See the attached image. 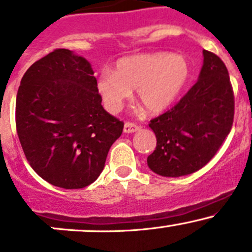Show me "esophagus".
Here are the masks:
<instances>
[{"instance_id": "34e87169", "label": "esophagus", "mask_w": 252, "mask_h": 252, "mask_svg": "<svg viewBox=\"0 0 252 252\" xmlns=\"http://www.w3.org/2000/svg\"><path fill=\"white\" fill-rule=\"evenodd\" d=\"M139 129H140V126H136L135 123H131V122H126V124H124V128H123V131L124 133H134V131H138Z\"/></svg>"}]
</instances>
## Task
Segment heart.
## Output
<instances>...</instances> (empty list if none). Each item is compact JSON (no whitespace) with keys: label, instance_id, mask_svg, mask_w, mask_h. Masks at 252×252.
<instances>
[{"label":"heart","instance_id":"obj_1","mask_svg":"<svg viewBox=\"0 0 252 252\" xmlns=\"http://www.w3.org/2000/svg\"><path fill=\"white\" fill-rule=\"evenodd\" d=\"M191 74L190 62L180 53L152 52L117 61L113 72L97 79L98 94L110 112H118L135 89L136 97L149 113L166 111L175 102Z\"/></svg>","mask_w":252,"mask_h":252}]
</instances>
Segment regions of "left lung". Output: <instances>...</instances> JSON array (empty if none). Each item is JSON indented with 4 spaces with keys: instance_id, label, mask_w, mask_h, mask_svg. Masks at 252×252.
Segmentation results:
<instances>
[{
    "instance_id": "obj_1",
    "label": "left lung",
    "mask_w": 252,
    "mask_h": 252,
    "mask_svg": "<svg viewBox=\"0 0 252 252\" xmlns=\"http://www.w3.org/2000/svg\"><path fill=\"white\" fill-rule=\"evenodd\" d=\"M199 80L179 102L149 126L156 135L147 166L163 177L199 171L217 154L234 119V93L228 69L215 53L204 50Z\"/></svg>"
}]
</instances>
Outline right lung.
Listing matches in <instances>:
<instances>
[{"label":"right lung","instance_id":"1","mask_svg":"<svg viewBox=\"0 0 252 252\" xmlns=\"http://www.w3.org/2000/svg\"><path fill=\"white\" fill-rule=\"evenodd\" d=\"M91 64L57 48L23 75L16 101L18 138L32 168L63 189L95 182L124 123L103 110Z\"/></svg>","mask_w":252,"mask_h":252}]
</instances>
